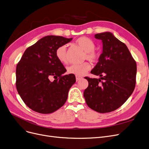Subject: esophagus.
I'll use <instances>...</instances> for the list:
<instances>
[{
    "instance_id": "34e87169",
    "label": "esophagus",
    "mask_w": 149,
    "mask_h": 149,
    "mask_svg": "<svg viewBox=\"0 0 149 149\" xmlns=\"http://www.w3.org/2000/svg\"><path fill=\"white\" fill-rule=\"evenodd\" d=\"M83 78L81 77H79V76H76V80L77 81H79V80H81V79H82Z\"/></svg>"
}]
</instances>
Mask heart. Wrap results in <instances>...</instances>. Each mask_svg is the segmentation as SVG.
I'll list each match as a JSON object with an SVG mask.
<instances>
[{
    "mask_svg": "<svg viewBox=\"0 0 149 149\" xmlns=\"http://www.w3.org/2000/svg\"><path fill=\"white\" fill-rule=\"evenodd\" d=\"M76 44L85 51L84 58L90 61L95 62L99 58V54L94 50L95 44L86 37H81L76 41ZM56 56L62 63H67L68 59L67 55V47L66 45H62L56 50ZM90 69V64L88 62L81 64H73L67 68V72L69 74H74L76 76H82L85 74Z\"/></svg>",
    "mask_w": 149,
    "mask_h": 149,
    "instance_id": "heart-1",
    "label": "heart"
}]
</instances>
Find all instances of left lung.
I'll use <instances>...</instances> for the list:
<instances>
[{
	"instance_id": "1",
	"label": "left lung",
	"mask_w": 149,
	"mask_h": 149,
	"mask_svg": "<svg viewBox=\"0 0 149 149\" xmlns=\"http://www.w3.org/2000/svg\"><path fill=\"white\" fill-rule=\"evenodd\" d=\"M102 42V53L91 73L99 79L85 77L88 86L83 93L88 106L100 113L121 107L135 88L136 64L126 45L111 32L95 34Z\"/></svg>"
}]
</instances>
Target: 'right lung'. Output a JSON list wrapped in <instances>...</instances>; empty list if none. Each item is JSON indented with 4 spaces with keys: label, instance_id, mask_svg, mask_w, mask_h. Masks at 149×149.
Here are the masks:
<instances>
[{
    "label": "right lung",
    "instance_id": "add662e5",
    "mask_svg": "<svg viewBox=\"0 0 149 149\" xmlns=\"http://www.w3.org/2000/svg\"><path fill=\"white\" fill-rule=\"evenodd\" d=\"M72 38L49 35L28 47L16 70V89L29 108L50 114L67 100L69 89L75 83L74 74L63 75L66 69L56 56V50ZM54 77L52 82L49 79Z\"/></svg>",
    "mask_w": 149,
    "mask_h": 149
}]
</instances>
